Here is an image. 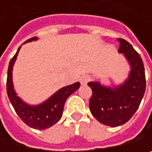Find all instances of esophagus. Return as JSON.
Instances as JSON below:
<instances>
[{
	"label": "esophagus",
	"instance_id": "esophagus-1",
	"mask_svg": "<svg viewBox=\"0 0 152 152\" xmlns=\"http://www.w3.org/2000/svg\"><path fill=\"white\" fill-rule=\"evenodd\" d=\"M80 83H81V85H86L87 82H88L89 80H90V75H83V77H80Z\"/></svg>",
	"mask_w": 152,
	"mask_h": 152
}]
</instances>
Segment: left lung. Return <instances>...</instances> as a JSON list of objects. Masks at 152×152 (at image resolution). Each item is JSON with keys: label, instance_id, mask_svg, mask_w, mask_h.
Masks as SVG:
<instances>
[{"label": "left lung", "instance_id": "left-lung-1", "mask_svg": "<svg viewBox=\"0 0 152 152\" xmlns=\"http://www.w3.org/2000/svg\"><path fill=\"white\" fill-rule=\"evenodd\" d=\"M119 42L118 52L122 53L130 65L129 78L117 87H108L98 82H89L92 89L89 100L91 114L100 123L118 127L125 124L140 107L146 89L145 69L140 56L124 39Z\"/></svg>", "mask_w": 152, "mask_h": 152}]
</instances>
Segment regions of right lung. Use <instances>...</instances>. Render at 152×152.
<instances>
[{
	"label": "right lung",
	"mask_w": 152,
	"mask_h": 152,
	"mask_svg": "<svg viewBox=\"0 0 152 152\" xmlns=\"http://www.w3.org/2000/svg\"><path fill=\"white\" fill-rule=\"evenodd\" d=\"M34 40H37V37L28 39L25 43L32 42ZM20 48L21 46L18 48L16 54L11 59L9 64L6 84L8 97L15 112L26 125L35 129H45L55 125L56 122L60 120L63 115L66 100L70 95L79 88L80 83L77 82L73 85L63 87L51 97H49L46 101L38 106H30L24 103L19 96H16L12 85V66Z\"/></svg>",
	"instance_id": "add662e5"
}]
</instances>
